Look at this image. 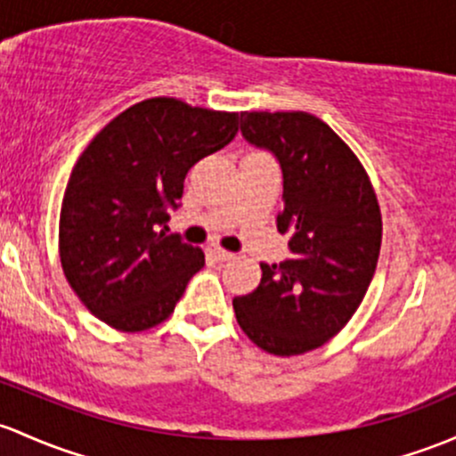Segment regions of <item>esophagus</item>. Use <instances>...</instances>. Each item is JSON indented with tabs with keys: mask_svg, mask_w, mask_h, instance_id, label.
Returning <instances> with one entry per match:
<instances>
[{
	"mask_svg": "<svg viewBox=\"0 0 456 456\" xmlns=\"http://www.w3.org/2000/svg\"><path fill=\"white\" fill-rule=\"evenodd\" d=\"M208 251L212 253L214 260H218V262H229V260H233V253H232V251H224V248L216 247V244H212V247H209Z\"/></svg>",
	"mask_w": 456,
	"mask_h": 456,
	"instance_id": "esophagus-1",
	"label": "esophagus"
}]
</instances>
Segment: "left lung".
Here are the masks:
<instances>
[{
	"label": "left lung",
	"instance_id": "1",
	"mask_svg": "<svg viewBox=\"0 0 456 456\" xmlns=\"http://www.w3.org/2000/svg\"><path fill=\"white\" fill-rule=\"evenodd\" d=\"M240 133L277 159L290 257L262 265L260 286L233 299L242 332L275 356L321 347L352 319L380 256L382 220L361 161L314 115L240 113Z\"/></svg>",
	"mask_w": 456,
	"mask_h": 456
}]
</instances>
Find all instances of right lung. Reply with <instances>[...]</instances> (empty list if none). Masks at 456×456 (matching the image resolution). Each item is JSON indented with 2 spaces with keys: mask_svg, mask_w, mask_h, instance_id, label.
Masks as SVG:
<instances>
[{
  "mask_svg": "<svg viewBox=\"0 0 456 456\" xmlns=\"http://www.w3.org/2000/svg\"><path fill=\"white\" fill-rule=\"evenodd\" d=\"M236 133L238 113L151 98L85 148L61 208V265L100 321L140 332L172 314L205 256L176 233L166 236L170 212L181 208L190 167Z\"/></svg>",
  "mask_w": 456,
  "mask_h": 456,
  "instance_id": "right-lung-1",
  "label": "right lung"
}]
</instances>
